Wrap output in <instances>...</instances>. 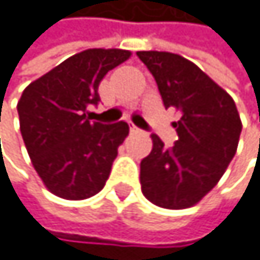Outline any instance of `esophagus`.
<instances>
[{
  "label": "esophagus",
  "instance_id": "1",
  "mask_svg": "<svg viewBox=\"0 0 260 260\" xmlns=\"http://www.w3.org/2000/svg\"><path fill=\"white\" fill-rule=\"evenodd\" d=\"M131 133H133V134H137V133H141V129H139V127H136V126L133 124V126H131Z\"/></svg>",
  "mask_w": 260,
  "mask_h": 260
}]
</instances>
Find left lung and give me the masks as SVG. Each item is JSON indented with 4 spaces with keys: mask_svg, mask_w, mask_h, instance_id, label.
<instances>
[{
    "mask_svg": "<svg viewBox=\"0 0 260 260\" xmlns=\"http://www.w3.org/2000/svg\"><path fill=\"white\" fill-rule=\"evenodd\" d=\"M152 73L165 108H176L178 141L173 147L152 134L153 147L141 161L142 194L163 209L198 204L233 160L241 119L233 99L183 56L168 51H137Z\"/></svg>",
    "mask_w": 260,
    "mask_h": 260,
    "instance_id": "8db88e82",
    "label": "left lung"
}]
</instances>
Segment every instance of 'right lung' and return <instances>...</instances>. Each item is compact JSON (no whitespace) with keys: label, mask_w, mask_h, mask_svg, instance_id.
<instances>
[{"label":"right lung","mask_w":260,"mask_h":260,"mask_svg":"<svg viewBox=\"0 0 260 260\" xmlns=\"http://www.w3.org/2000/svg\"><path fill=\"white\" fill-rule=\"evenodd\" d=\"M131 51L90 48L74 54L25 87L17 103L20 134L43 184L69 201L89 199L103 189L118 147L129 134L124 121H90L99 85Z\"/></svg>","instance_id":"obj_1"}]
</instances>
